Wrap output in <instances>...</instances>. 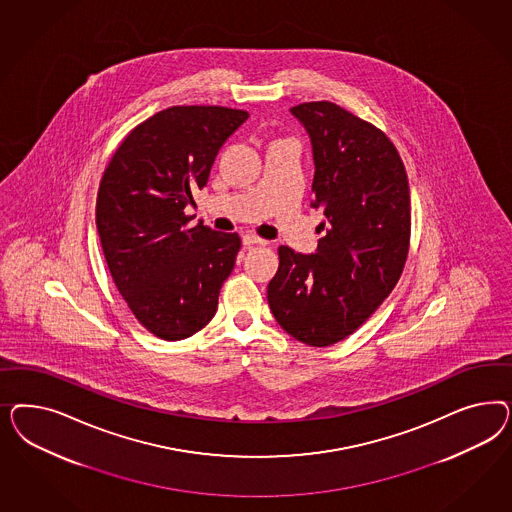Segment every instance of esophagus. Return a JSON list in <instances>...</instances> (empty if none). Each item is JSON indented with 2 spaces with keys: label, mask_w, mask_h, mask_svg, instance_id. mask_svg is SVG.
I'll list each match as a JSON object with an SVG mask.
<instances>
[{
  "label": "esophagus",
  "mask_w": 512,
  "mask_h": 512,
  "mask_svg": "<svg viewBox=\"0 0 512 512\" xmlns=\"http://www.w3.org/2000/svg\"><path fill=\"white\" fill-rule=\"evenodd\" d=\"M242 242H244L246 248H251V246H266V244H268L264 238L253 233L244 234V236H242Z\"/></svg>",
  "instance_id": "1"
}]
</instances>
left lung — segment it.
<instances>
[{"label": "left lung", "instance_id": "8db88e82", "mask_svg": "<svg viewBox=\"0 0 512 512\" xmlns=\"http://www.w3.org/2000/svg\"><path fill=\"white\" fill-rule=\"evenodd\" d=\"M313 146V208L323 210L317 253L279 246L268 304L279 326L311 347L345 340L402 276L411 240V195L394 142L330 101L291 109Z\"/></svg>", "mask_w": 512, "mask_h": 512}]
</instances>
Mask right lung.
Listing matches in <instances>:
<instances>
[{
  "label": "right lung",
  "mask_w": 512,
  "mask_h": 512,
  "mask_svg": "<svg viewBox=\"0 0 512 512\" xmlns=\"http://www.w3.org/2000/svg\"><path fill=\"white\" fill-rule=\"evenodd\" d=\"M248 116L217 105L159 110L127 133L103 172L95 223L110 276L140 325L161 340L208 325L233 272L240 236L189 225L186 206Z\"/></svg>",
  "instance_id": "add662e5"
}]
</instances>
